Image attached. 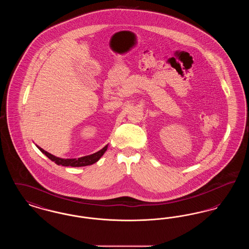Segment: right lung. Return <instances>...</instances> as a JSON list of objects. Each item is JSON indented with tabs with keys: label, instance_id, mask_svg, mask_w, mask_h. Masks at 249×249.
<instances>
[{
	"label": "right lung",
	"instance_id": "obj_1",
	"mask_svg": "<svg viewBox=\"0 0 249 249\" xmlns=\"http://www.w3.org/2000/svg\"><path fill=\"white\" fill-rule=\"evenodd\" d=\"M44 154L48 157L49 160H51L52 161H54L56 164L62 166H71V167H81V166L91 165L95 162H97L100 158L105 154V152L107 151V145H106L103 149H101L100 151L96 152L94 154L89 155V156H85L79 159H59L53 155L48 153L47 151H45L43 148L37 146Z\"/></svg>",
	"mask_w": 249,
	"mask_h": 249
}]
</instances>
